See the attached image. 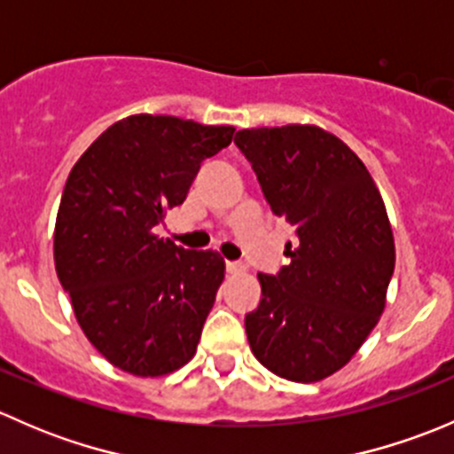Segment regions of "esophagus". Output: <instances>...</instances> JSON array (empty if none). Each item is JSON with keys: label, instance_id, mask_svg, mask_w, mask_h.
Masks as SVG:
<instances>
[{"label": "esophagus", "instance_id": "esophagus-1", "mask_svg": "<svg viewBox=\"0 0 454 454\" xmlns=\"http://www.w3.org/2000/svg\"><path fill=\"white\" fill-rule=\"evenodd\" d=\"M226 270L231 274H241L246 270V265L239 263V261H226Z\"/></svg>", "mask_w": 454, "mask_h": 454}]
</instances>
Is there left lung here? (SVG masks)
<instances>
[{
	"mask_svg": "<svg viewBox=\"0 0 454 454\" xmlns=\"http://www.w3.org/2000/svg\"><path fill=\"white\" fill-rule=\"evenodd\" d=\"M235 145L299 237L281 272L256 274L250 349L278 378L320 382L354 358L387 305L395 241L382 195L363 160L316 125L241 129Z\"/></svg>",
	"mask_w": 454,
	"mask_h": 454,
	"instance_id": "left-lung-1",
	"label": "left lung"
}]
</instances>
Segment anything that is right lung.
<instances>
[{
	"label": "right lung",
	"instance_id": "right-lung-1",
	"mask_svg": "<svg viewBox=\"0 0 454 454\" xmlns=\"http://www.w3.org/2000/svg\"><path fill=\"white\" fill-rule=\"evenodd\" d=\"M235 127L136 114L72 167L54 226V265L87 340L114 367L158 378L198 351L226 263L155 235L186 200L201 162Z\"/></svg>",
	"mask_w": 454,
	"mask_h": 454
}]
</instances>
